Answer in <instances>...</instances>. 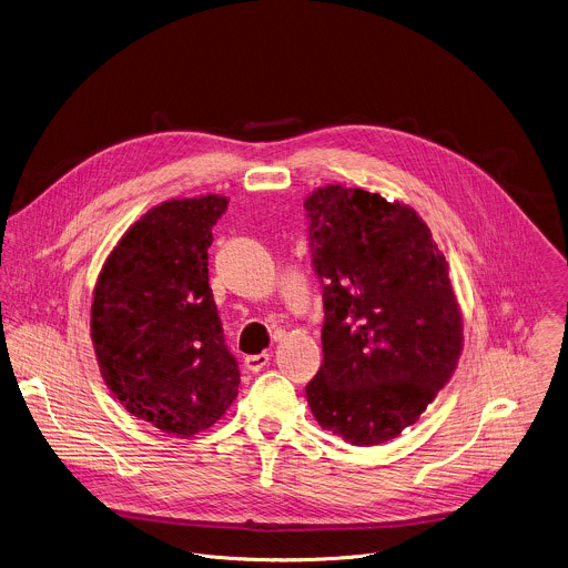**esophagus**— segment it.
Instances as JSON below:
<instances>
[{"mask_svg": "<svg viewBox=\"0 0 568 568\" xmlns=\"http://www.w3.org/2000/svg\"><path fill=\"white\" fill-rule=\"evenodd\" d=\"M243 364H245L247 371L258 373L263 366L270 364V353L263 351V353H258V355H245V357H243Z\"/></svg>", "mask_w": 568, "mask_h": 568, "instance_id": "obj_1", "label": "esophagus"}]
</instances>
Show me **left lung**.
I'll return each mask as SVG.
<instances>
[{"instance_id": "8db88e82", "label": "left lung", "mask_w": 568, "mask_h": 568, "mask_svg": "<svg viewBox=\"0 0 568 568\" xmlns=\"http://www.w3.org/2000/svg\"><path fill=\"white\" fill-rule=\"evenodd\" d=\"M305 211L325 305V359L307 404L346 444L377 446L453 377L463 325L448 261L413 209L377 193L332 184Z\"/></svg>"}]
</instances>
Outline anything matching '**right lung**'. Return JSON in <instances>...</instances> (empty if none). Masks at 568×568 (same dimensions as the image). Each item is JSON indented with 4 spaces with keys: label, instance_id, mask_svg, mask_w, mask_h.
<instances>
[{
    "label": "right lung",
    "instance_id": "add662e5",
    "mask_svg": "<svg viewBox=\"0 0 568 568\" xmlns=\"http://www.w3.org/2000/svg\"><path fill=\"white\" fill-rule=\"evenodd\" d=\"M227 200H171L124 232L94 287L92 341L105 384L166 435L211 428L234 402L230 353L209 283L213 226Z\"/></svg>",
    "mask_w": 568,
    "mask_h": 568
}]
</instances>
